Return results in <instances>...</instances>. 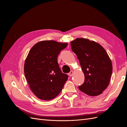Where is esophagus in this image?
<instances>
[{
    "label": "esophagus",
    "mask_w": 127,
    "mask_h": 127,
    "mask_svg": "<svg viewBox=\"0 0 127 127\" xmlns=\"http://www.w3.org/2000/svg\"><path fill=\"white\" fill-rule=\"evenodd\" d=\"M72 74H73V71H70L69 73H68V75L70 77H71L72 76Z\"/></svg>",
    "instance_id": "obj_1"
}]
</instances>
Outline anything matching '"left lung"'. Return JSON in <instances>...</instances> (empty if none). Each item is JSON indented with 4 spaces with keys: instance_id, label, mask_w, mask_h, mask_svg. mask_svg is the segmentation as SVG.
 I'll use <instances>...</instances> for the list:
<instances>
[{
    "instance_id": "8db88e82",
    "label": "left lung",
    "mask_w": 127,
    "mask_h": 127,
    "mask_svg": "<svg viewBox=\"0 0 127 127\" xmlns=\"http://www.w3.org/2000/svg\"><path fill=\"white\" fill-rule=\"evenodd\" d=\"M85 75V81L79 89L90 96L101 94L108 86L112 73V64L107 52L93 41L77 38L70 42Z\"/></svg>"
}]
</instances>
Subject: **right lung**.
I'll use <instances>...</instances> for the list:
<instances>
[{"mask_svg":"<svg viewBox=\"0 0 127 127\" xmlns=\"http://www.w3.org/2000/svg\"><path fill=\"white\" fill-rule=\"evenodd\" d=\"M67 43L40 41L30 50L24 64V74L30 89L43 100L55 98L62 91L68 76L61 71L57 58Z\"/></svg>","mask_w":127,"mask_h":127,"instance_id":"right-lung-1","label":"right lung"}]
</instances>
